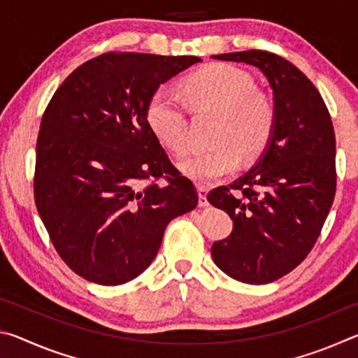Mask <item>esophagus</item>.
<instances>
[{
	"label": "esophagus",
	"mask_w": 358,
	"mask_h": 358,
	"mask_svg": "<svg viewBox=\"0 0 358 358\" xmlns=\"http://www.w3.org/2000/svg\"><path fill=\"white\" fill-rule=\"evenodd\" d=\"M197 194H199V205H201V207H207V205H208V201H207L208 189H207V187L197 186Z\"/></svg>",
	"instance_id": "obj_1"
}]
</instances>
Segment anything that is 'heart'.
I'll list each match as a JSON object with an SVG mask.
<instances>
[{"label":"heart","mask_w":358,"mask_h":358,"mask_svg":"<svg viewBox=\"0 0 358 358\" xmlns=\"http://www.w3.org/2000/svg\"><path fill=\"white\" fill-rule=\"evenodd\" d=\"M180 93L183 101L166 90L155 92L145 107V120L162 147L183 156L189 151L185 106L192 113L215 115L210 138L215 147L181 162L187 177L213 183L237 171L241 155L256 159L268 148L278 123L276 104L256 88L248 72L232 64H210L187 77Z\"/></svg>","instance_id":"obj_1"}]
</instances>
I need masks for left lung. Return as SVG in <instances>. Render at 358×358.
<instances>
[{
    "mask_svg": "<svg viewBox=\"0 0 358 358\" xmlns=\"http://www.w3.org/2000/svg\"><path fill=\"white\" fill-rule=\"evenodd\" d=\"M211 58L264 72L278 112L275 136L251 171L208 192L234 230L215 241V264L234 280L268 284L299 266L316 243L336 192L335 131L322 96L295 66L265 50Z\"/></svg>",
    "mask_w": 358,
    "mask_h": 358,
    "instance_id": "1",
    "label": "left lung"
}]
</instances>
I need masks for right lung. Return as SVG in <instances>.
Listing matches in <instances>:
<instances>
[{"label": "right lung", "mask_w": 358, "mask_h": 358, "mask_svg": "<svg viewBox=\"0 0 358 358\" xmlns=\"http://www.w3.org/2000/svg\"><path fill=\"white\" fill-rule=\"evenodd\" d=\"M199 62L107 52L78 66L48 102L34 202L59 257L85 280H134L153 262L167 224L197 207L196 187L151 134L145 107L161 83Z\"/></svg>", "instance_id": "right-lung-1"}]
</instances>
